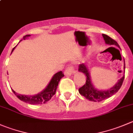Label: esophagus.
<instances>
[{"label":"esophagus","instance_id":"obj_1","mask_svg":"<svg viewBox=\"0 0 133 133\" xmlns=\"http://www.w3.org/2000/svg\"><path fill=\"white\" fill-rule=\"evenodd\" d=\"M73 73H75V69L74 67L72 65H68V68L65 69V71H64V75L65 76H70L71 75L73 74Z\"/></svg>","mask_w":133,"mask_h":133}]
</instances>
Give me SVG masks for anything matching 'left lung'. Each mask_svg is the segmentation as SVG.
<instances>
[{
    "label": "left lung",
    "instance_id": "1",
    "mask_svg": "<svg viewBox=\"0 0 133 133\" xmlns=\"http://www.w3.org/2000/svg\"><path fill=\"white\" fill-rule=\"evenodd\" d=\"M102 35L104 38V40L105 41V43L107 44H109L110 45H116L117 47H119V45H118V43L115 40L112 39L110 37H109V36L106 35V34H102ZM78 71L82 72L84 74L86 75V84H84V86H82V87H81L78 89L79 94L83 95L84 97H86V99H88L89 101H94V102H99V101H101L103 100H105V99H107V98H109L112 95L115 94L119 90L121 86H122L125 77V75H123L122 77V78H121L118 81V82L112 88H110L109 90H98L96 88H95L94 86H93L91 81V77H90V73H89L87 67H86V65L84 64H80L78 65Z\"/></svg>",
    "mask_w": 133,
    "mask_h": 133
}]
</instances>
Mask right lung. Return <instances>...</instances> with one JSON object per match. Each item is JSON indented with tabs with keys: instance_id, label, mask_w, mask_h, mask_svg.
Instances as JSON below:
<instances>
[{
	"instance_id": "1",
	"label": "right lung",
	"mask_w": 133,
	"mask_h": 133,
	"mask_svg": "<svg viewBox=\"0 0 133 133\" xmlns=\"http://www.w3.org/2000/svg\"><path fill=\"white\" fill-rule=\"evenodd\" d=\"M30 35H26L23 37V39H25L27 37L30 36ZM15 47L12 49V51L14 50ZM64 77V73L62 71H59L55 74L51 78V81L47 85V87L45 88L44 90L39 94H36L34 95H21V94H17L15 92L14 90H12V91L14 93L17 97L19 98L21 101L25 102L26 103L30 104V105H41V104L46 103L47 101H49L50 99L52 98V97L56 94V89L57 86L58 85L60 79Z\"/></svg>"
}]
</instances>
